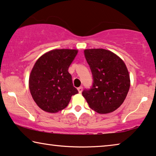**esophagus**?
Here are the masks:
<instances>
[{
  "instance_id": "1",
  "label": "esophagus",
  "mask_w": 156,
  "mask_h": 156,
  "mask_svg": "<svg viewBox=\"0 0 156 156\" xmlns=\"http://www.w3.org/2000/svg\"><path fill=\"white\" fill-rule=\"evenodd\" d=\"M77 89H78L79 92L81 93V92H82V90H83V87H82V86H81V87H78Z\"/></svg>"
}]
</instances>
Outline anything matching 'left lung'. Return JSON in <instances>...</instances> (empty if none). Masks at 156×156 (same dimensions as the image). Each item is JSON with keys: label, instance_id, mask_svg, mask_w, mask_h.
Wrapping results in <instances>:
<instances>
[{"label": "left lung", "instance_id": "8db88e82", "mask_svg": "<svg viewBox=\"0 0 156 156\" xmlns=\"http://www.w3.org/2000/svg\"><path fill=\"white\" fill-rule=\"evenodd\" d=\"M90 67L93 83L82 91L89 107L99 114L117 109L126 97L130 88V76L120 57L104 49L84 51Z\"/></svg>", "mask_w": 156, "mask_h": 156}]
</instances>
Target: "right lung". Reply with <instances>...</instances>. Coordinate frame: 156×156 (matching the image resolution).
Returning <instances> with one entry per match:
<instances>
[{
  "mask_svg": "<svg viewBox=\"0 0 156 156\" xmlns=\"http://www.w3.org/2000/svg\"><path fill=\"white\" fill-rule=\"evenodd\" d=\"M77 50L61 49L45 53L37 59L29 78V88L37 105L44 112L56 113L66 108L78 93L68 72Z\"/></svg>",
  "mask_w": 156,
  "mask_h": 156,
  "instance_id": "right-lung-1",
  "label": "right lung"
}]
</instances>
